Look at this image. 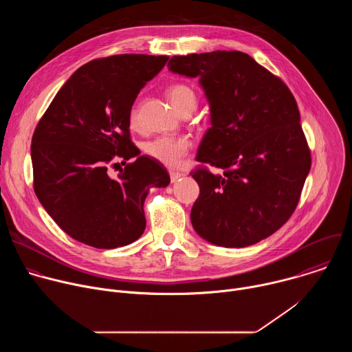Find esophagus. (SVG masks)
I'll return each mask as SVG.
<instances>
[{
    "instance_id": "1",
    "label": "esophagus",
    "mask_w": 352,
    "mask_h": 352,
    "mask_svg": "<svg viewBox=\"0 0 352 352\" xmlns=\"http://www.w3.org/2000/svg\"><path fill=\"white\" fill-rule=\"evenodd\" d=\"M181 177H182L181 173H178V171H170V179H171V182L178 181Z\"/></svg>"
}]
</instances>
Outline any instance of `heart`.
I'll return each mask as SVG.
<instances>
[{"label":"heart","mask_w":352,"mask_h":352,"mask_svg":"<svg viewBox=\"0 0 352 352\" xmlns=\"http://www.w3.org/2000/svg\"><path fill=\"white\" fill-rule=\"evenodd\" d=\"M168 97L173 107L182 116L188 110H195L197 98L195 91L182 83L174 85L168 90ZM129 122L132 126H138L139 124V111L136 107H132L129 113ZM192 147V142L186 136H168L162 135L152 140L144 143L143 150L144 153L152 157L153 160L164 164V166H177Z\"/></svg>","instance_id":"heart-1"}]
</instances>
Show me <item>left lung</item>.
<instances>
[{"instance_id":"1","label":"left lung","mask_w":352,"mask_h":352,"mask_svg":"<svg viewBox=\"0 0 352 352\" xmlns=\"http://www.w3.org/2000/svg\"><path fill=\"white\" fill-rule=\"evenodd\" d=\"M168 69L199 78L212 126L192 171L199 197L190 221L199 236L226 248L254 245L294 213L311 170L299 110L287 85L241 52L174 56Z\"/></svg>"}]
</instances>
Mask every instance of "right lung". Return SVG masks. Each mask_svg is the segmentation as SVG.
<instances>
[{
	"instance_id": "add662e5",
	"label": "right lung",
	"mask_w": 352,
	"mask_h": 352,
	"mask_svg": "<svg viewBox=\"0 0 352 352\" xmlns=\"http://www.w3.org/2000/svg\"><path fill=\"white\" fill-rule=\"evenodd\" d=\"M168 57L120 54L80 67L38 121L30 156L37 199L74 239L98 249L136 241L146 228L148 188H166L167 170L139 156L129 138V113L140 89ZM137 160L111 179L117 158Z\"/></svg>"
}]
</instances>
